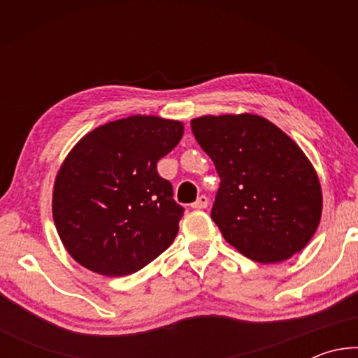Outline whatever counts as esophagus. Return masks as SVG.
Segmentation results:
<instances>
[{"mask_svg":"<svg viewBox=\"0 0 358 358\" xmlns=\"http://www.w3.org/2000/svg\"><path fill=\"white\" fill-rule=\"evenodd\" d=\"M192 208H196V210H203V208H207L208 207V199L205 197V196H201V197H197V201L194 202L192 205H191Z\"/></svg>","mask_w":358,"mask_h":358,"instance_id":"esophagus-1","label":"esophagus"}]
</instances>
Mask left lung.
I'll list each match as a JSON object with an SVG mask.
<instances>
[{
  "instance_id": "left-lung-1",
  "label": "left lung",
  "mask_w": 358,
  "mask_h": 358,
  "mask_svg": "<svg viewBox=\"0 0 358 358\" xmlns=\"http://www.w3.org/2000/svg\"><path fill=\"white\" fill-rule=\"evenodd\" d=\"M191 129L221 178L211 220L227 243L262 264L300 252L319 226L322 192L299 145L252 113L205 115Z\"/></svg>"
}]
</instances>
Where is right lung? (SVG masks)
<instances>
[{
	"mask_svg": "<svg viewBox=\"0 0 358 358\" xmlns=\"http://www.w3.org/2000/svg\"><path fill=\"white\" fill-rule=\"evenodd\" d=\"M181 137L180 121L134 115L99 126L71 150L52 210L72 259L94 273L126 276L172 245L185 208L156 164Z\"/></svg>",
	"mask_w": 358,
	"mask_h": 358,
	"instance_id": "obj_1",
	"label": "right lung"
}]
</instances>
